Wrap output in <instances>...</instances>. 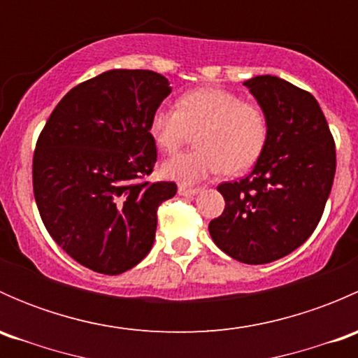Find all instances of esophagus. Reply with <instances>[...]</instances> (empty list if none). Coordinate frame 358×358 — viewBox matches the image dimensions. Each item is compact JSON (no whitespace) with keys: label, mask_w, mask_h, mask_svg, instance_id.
<instances>
[{"label":"esophagus","mask_w":358,"mask_h":358,"mask_svg":"<svg viewBox=\"0 0 358 358\" xmlns=\"http://www.w3.org/2000/svg\"><path fill=\"white\" fill-rule=\"evenodd\" d=\"M201 192V189H194V187H189V185H178V194L180 196H185V197H190V196H197V194Z\"/></svg>","instance_id":"34e87169"}]
</instances>
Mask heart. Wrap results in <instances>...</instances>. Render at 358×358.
Listing matches in <instances>:
<instances>
[{
    "label": "heart",
    "mask_w": 358,
    "mask_h": 358,
    "mask_svg": "<svg viewBox=\"0 0 358 358\" xmlns=\"http://www.w3.org/2000/svg\"><path fill=\"white\" fill-rule=\"evenodd\" d=\"M150 138L161 152L173 154L194 133L197 149L162 162L164 178L196 183L225 169L241 175L258 162L268 140L265 114L239 95L220 88L185 93L176 109L161 106L149 124Z\"/></svg>",
    "instance_id": "heart-1"
}]
</instances>
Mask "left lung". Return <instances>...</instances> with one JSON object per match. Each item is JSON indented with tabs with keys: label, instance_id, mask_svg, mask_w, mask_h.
I'll use <instances>...</instances> for the list:
<instances>
[{
	"label": "left lung",
	"instance_id": "1",
	"mask_svg": "<svg viewBox=\"0 0 358 358\" xmlns=\"http://www.w3.org/2000/svg\"><path fill=\"white\" fill-rule=\"evenodd\" d=\"M268 122L262 157L246 178L222 183L215 244L248 265L275 262L301 246L326 208L336 173L334 140L319 102L275 76L244 81Z\"/></svg>",
	"mask_w": 358,
	"mask_h": 358
}]
</instances>
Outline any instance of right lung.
I'll use <instances>...</instances> for the list:
<instances>
[{"label":"right lung","mask_w":358,"mask_h":358,"mask_svg":"<svg viewBox=\"0 0 358 358\" xmlns=\"http://www.w3.org/2000/svg\"><path fill=\"white\" fill-rule=\"evenodd\" d=\"M169 93L157 72L112 69L72 88L39 135V215L53 241L93 272L138 265L156 239L159 204L176 194L173 182H143L157 159L150 117Z\"/></svg>","instance_id":"add662e5"}]
</instances>
